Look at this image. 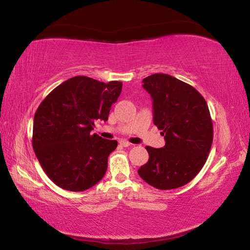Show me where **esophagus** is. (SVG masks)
Segmentation results:
<instances>
[{"label": "esophagus", "mask_w": 250, "mask_h": 250, "mask_svg": "<svg viewBox=\"0 0 250 250\" xmlns=\"http://www.w3.org/2000/svg\"><path fill=\"white\" fill-rule=\"evenodd\" d=\"M119 143H120V146H131V143L130 142H128V141H126V140H120L119 141Z\"/></svg>", "instance_id": "obj_1"}]
</instances>
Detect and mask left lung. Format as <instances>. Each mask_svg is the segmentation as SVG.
<instances>
[{
  "instance_id": "8db88e82",
  "label": "left lung",
  "mask_w": 250,
  "mask_h": 250,
  "mask_svg": "<svg viewBox=\"0 0 250 250\" xmlns=\"http://www.w3.org/2000/svg\"><path fill=\"white\" fill-rule=\"evenodd\" d=\"M153 107V124L166 146H146L149 161L138 170L143 181L159 189L188 184L202 170L213 142V124L203 96L191 84L167 74L142 80Z\"/></svg>"
}]
</instances>
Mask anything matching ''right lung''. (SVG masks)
Here are the masks:
<instances>
[{
	"instance_id": "add662e5",
	"label": "right lung",
	"mask_w": 250,
	"mask_h": 250,
	"mask_svg": "<svg viewBox=\"0 0 250 250\" xmlns=\"http://www.w3.org/2000/svg\"><path fill=\"white\" fill-rule=\"evenodd\" d=\"M121 82L108 83L76 76L42 101L34 117L33 149L46 174L59 188L83 192L103 179L116 140L91 134L95 120H108Z\"/></svg>"
}]
</instances>
